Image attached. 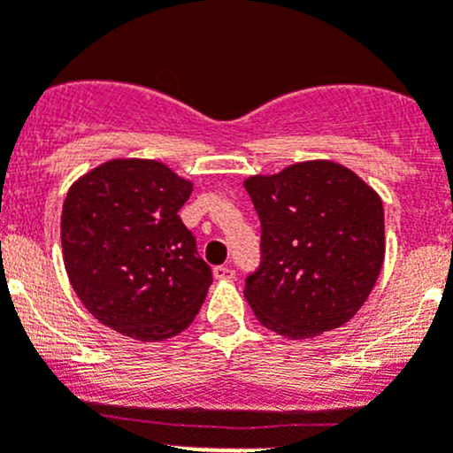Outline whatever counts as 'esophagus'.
<instances>
[{
    "label": "esophagus",
    "instance_id": "1",
    "mask_svg": "<svg viewBox=\"0 0 453 453\" xmlns=\"http://www.w3.org/2000/svg\"><path fill=\"white\" fill-rule=\"evenodd\" d=\"M214 276L221 280H227V279H234V270H232V265H217L214 267Z\"/></svg>",
    "mask_w": 453,
    "mask_h": 453
}]
</instances>
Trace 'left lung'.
<instances>
[{
    "instance_id": "8db88e82",
    "label": "left lung",
    "mask_w": 453,
    "mask_h": 453,
    "mask_svg": "<svg viewBox=\"0 0 453 453\" xmlns=\"http://www.w3.org/2000/svg\"><path fill=\"white\" fill-rule=\"evenodd\" d=\"M243 186L261 219V265L243 289L258 323L294 341L348 323L385 261L380 196L325 159L248 177Z\"/></svg>"
}]
</instances>
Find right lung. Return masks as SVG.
Returning a JSON list of instances; mask_svg holds the SVG:
<instances>
[{"label":"right lung","instance_id":"add662e5","mask_svg":"<svg viewBox=\"0 0 453 453\" xmlns=\"http://www.w3.org/2000/svg\"><path fill=\"white\" fill-rule=\"evenodd\" d=\"M192 183L152 159H112L79 177L61 210L73 289L99 323L137 341L177 336L212 283L179 210Z\"/></svg>","mask_w":453,"mask_h":453}]
</instances>
